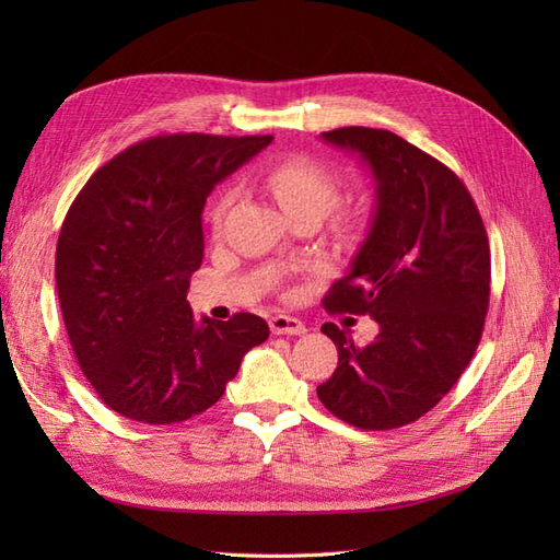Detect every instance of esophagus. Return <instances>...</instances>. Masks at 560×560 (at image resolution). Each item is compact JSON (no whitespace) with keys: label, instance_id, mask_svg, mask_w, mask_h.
Returning <instances> with one entry per match:
<instances>
[{"label":"esophagus","instance_id":"34e87169","mask_svg":"<svg viewBox=\"0 0 560 560\" xmlns=\"http://www.w3.org/2000/svg\"><path fill=\"white\" fill-rule=\"evenodd\" d=\"M270 331L273 334H284V336H301L306 334V325L299 317H290V315H276L270 317Z\"/></svg>","mask_w":560,"mask_h":560}]
</instances>
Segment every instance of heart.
Returning a JSON list of instances; mask_svg holds the SVG:
<instances>
[{
	"label": "heart",
	"instance_id": "heart-1",
	"mask_svg": "<svg viewBox=\"0 0 560 560\" xmlns=\"http://www.w3.org/2000/svg\"><path fill=\"white\" fill-rule=\"evenodd\" d=\"M264 182L287 214L299 210H317L327 214L341 198V182H338L336 173L306 156H290L273 163L266 171ZM235 200H238V186H229L212 208L214 226L224 222Z\"/></svg>",
	"mask_w": 560,
	"mask_h": 560
}]
</instances>
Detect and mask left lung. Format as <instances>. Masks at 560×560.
I'll list each match as a JSON object with an SVG mask.
<instances>
[{
    "label": "left lung",
    "instance_id": "left-lung-1",
    "mask_svg": "<svg viewBox=\"0 0 560 560\" xmlns=\"http://www.w3.org/2000/svg\"><path fill=\"white\" fill-rule=\"evenodd\" d=\"M322 140L358 154L376 206L329 311L371 315L378 336L354 346L327 322L338 366L319 401L350 425L395 430L425 416L463 376L481 341L490 247L467 186L444 163L378 128H336Z\"/></svg>",
    "mask_w": 560,
    "mask_h": 560
}]
</instances>
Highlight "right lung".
Segmentation results:
<instances>
[{
	"label": "right lung",
	"instance_id": "obj_1",
	"mask_svg": "<svg viewBox=\"0 0 560 560\" xmlns=\"http://www.w3.org/2000/svg\"><path fill=\"white\" fill-rule=\"evenodd\" d=\"M270 140L159 135L116 154L74 198L56 249L58 299L83 376L112 411L149 425L189 420L268 338L252 313L198 322L186 290L214 184Z\"/></svg>",
	"mask_w": 560,
	"mask_h": 560
}]
</instances>
